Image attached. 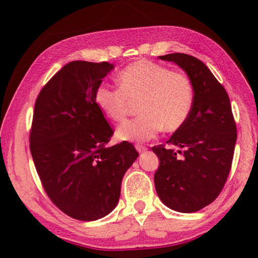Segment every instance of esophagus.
Wrapping results in <instances>:
<instances>
[{"label": "esophagus", "instance_id": "34e87169", "mask_svg": "<svg viewBox=\"0 0 258 258\" xmlns=\"http://www.w3.org/2000/svg\"><path fill=\"white\" fill-rule=\"evenodd\" d=\"M135 149H137L139 152H145L147 150V147L141 146V145H137L135 146Z\"/></svg>", "mask_w": 258, "mask_h": 258}]
</instances>
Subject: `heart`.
<instances>
[{
    "label": "heart",
    "mask_w": 258,
    "mask_h": 258,
    "mask_svg": "<svg viewBox=\"0 0 258 258\" xmlns=\"http://www.w3.org/2000/svg\"><path fill=\"white\" fill-rule=\"evenodd\" d=\"M119 87L102 83L94 100L108 118L121 121L128 112L131 101L140 100L141 116L126 120L117 128L123 141L143 142L155 138L161 130L173 132L182 127L194 106V87L182 73L148 60L125 67L118 75Z\"/></svg>",
    "instance_id": "b5f03b06"
}]
</instances>
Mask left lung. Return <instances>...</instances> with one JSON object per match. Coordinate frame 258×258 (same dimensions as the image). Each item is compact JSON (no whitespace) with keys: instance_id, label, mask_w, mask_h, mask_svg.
<instances>
[{"instance_id":"left-lung-1","label":"left lung","mask_w":258,"mask_h":258,"mask_svg":"<svg viewBox=\"0 0 258 258\" xmlns=\"http://www.w3.org/2000/svg\"><path fill=\"white\" fill-rule=\"evenodd\" d=\"M189 76L194 106L184 125L167 145L176 146L181 156L164 145L152 147L160 160L155 173L158 197L166 206L194 213L213 203L228 180L232 165L237 126L229 95L203 61L185 53L160 55Z\"/></svg>"}]
</instances>
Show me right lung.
Here are the masks:
<instances>
[{"instance_id":"obj_1","label":"right lung","mask_w":258,"mask_h":258,"mask_svg":"<svg viewBox=\"0 0 258 258\" xmlns=\"http://www.w3.org/2000/svg\"><path fill=\"white\" fill-rule=\"evenodd\" d=\"M109 62L72 61L35 102L30 152L46 195L60 211L95 221L117 206L124 174L138 158L132 143L108 147L113 131L94 100Z\"/></svg>"}]
</instances>
